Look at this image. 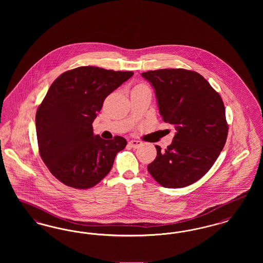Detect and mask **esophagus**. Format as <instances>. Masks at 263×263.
Instances as JSON below:
<instances>
[{"label": "esophagus", "instance_id": "obj_1", "mask_svg": "<svg viewBox=\"0 0 263 263\" xmlns=\"http://www.w3.org/2000/svg\"><path fill=\"white\" fill-rule=\"evenodd\" d=\"M129 146L134 148V149H137L141 145H142V142L141 141H137V140H131L129 143Z\"/></svg>", "mask_w": 263, "mask_h": 263}]
</instances>
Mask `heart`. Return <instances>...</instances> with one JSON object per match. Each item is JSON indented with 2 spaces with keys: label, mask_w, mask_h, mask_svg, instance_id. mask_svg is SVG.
<instances>
[{
  "label": "heart",
  "mask_w": 263,
  "mask_h": 263,
  "mask_svg": "<svg viewBox=\"0 0 263 263\" xmlns=\"http://www.w3.org/2000/svg\"><path fill=\"white\" fill-rule=\"evenodd\" d=\"M140 86H142V85H140Z\"/></svg>",
  "instance_id": "obj_1"
}]
</instances>
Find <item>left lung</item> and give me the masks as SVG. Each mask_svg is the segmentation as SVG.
Returning <instances> with one entry per match:
<instances>
[{
    "label": "left lung",
    "instance_id": "1",
    "mask_svg": "<svg viewBox=\"0 0 263 263\" xmlns=\"http://www.w3.org/2000/svg\"><path fill=\"white\" fill-rule=\"evenodd\" d=\"M155 88L163 121L175 126L173 143L156 146L150 175L166 188H181L200 179L218 159L228 136L224 102L198 73L162 69L142 73Z\"/></svg>",
    "mask_w": 263,
    "mask_h": 263
}]
</instances>
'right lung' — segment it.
I'll return each mask as SVG.
<instances>
[{"instance_id": "obj_1", "label": "right lung", "mask_w": 263, "mask_h": 263, "mask_svg": "<svg viewBox=\"0 0 263 263\" xmlns=\"http://www.w3.org/2000/svg\"><path fill=\"white\" fill-rule=\"evenodd\" d=\"M133 74L86 66L63 73L51 85L35 116L38 148L51 174L65 185L95 186L125 148L123 137L95 135L92 122L105 98Z\"/></svg>"}]
</instances>
